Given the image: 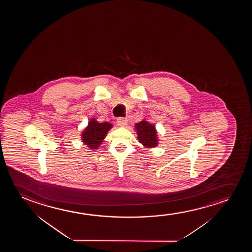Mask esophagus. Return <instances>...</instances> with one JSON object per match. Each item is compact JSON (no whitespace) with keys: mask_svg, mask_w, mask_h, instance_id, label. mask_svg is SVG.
<instances>
[{"mask_svg":"<svg viewBox=\"0 0 252 252\" xmlns=\"http://www.w3.org/2000/svg\"><path fill=\"white\" fill-rule=\"evenodd\" d=\"M118 126H125L127 124V120L126 119V118L120 117L117 119Z\"/></svg>","mask_w":252,"mask_h":252,"instance_id":"34e87169","label":"esophagus"}]
</instances>
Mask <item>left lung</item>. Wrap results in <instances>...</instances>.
I'll list each match as a JSON object with an SVG mask.
<instances>
[{
    "instance_id": "left-lung-1",
    "label": "left lung",
    "mask_w": 252,
    "mask_h": 252,
    "mask_svg": "<svg viewBox=\"0 0 252 252\" xmlns=\"http://www.w3.org/2000/svg\"><path fill=\"white\" fill-rule=\"evenodd\" d=\"M135 126L138 133V141L142 145L147 148H152L158 145V135L153 125L149 123L148 121H142L135 125Z\"/></svg>"
}]
</instances>
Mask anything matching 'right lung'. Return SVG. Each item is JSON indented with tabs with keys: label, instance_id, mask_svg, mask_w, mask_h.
Wrapping results in <instances>:
<instances>
[{
	"label": "right lung",
	"instance_id": "obj_1",
	"mask_svg": "<svg viewBox=\"0 0 252 252\" xmlns=\"http://www.w3.org/2000/svg\"><path fill=\"white\" fill-rule=\"evenodd\" d=\"M112 128V124L108 122L99 123L95 119H92L89 122L82 134L83 143L91 150H96L103 142L107 131Z\"/></svg>",
	"mask_w": 252,
	"mask_h": 252
}]
</instances>
